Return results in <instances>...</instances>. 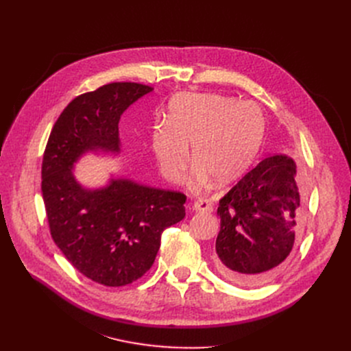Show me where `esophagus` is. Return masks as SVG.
Wrapping results in <instances>:
<instances>
[{
    "instance_id": "1",
    "label": "esophagus",
    "mask_w": 351,
    "mask_h": 351,
    "mask_svg": "<svg viewBox=\"0 0 351 351\" xmlns=\"http://www.w3.org/2000/svg\"><path fill=\"white\" fill-rule=\"evenodd\" d=\"M193 210H196V212H212L213 210V204L208 199L195 200Z\"/></svg>"
}]
</instances>
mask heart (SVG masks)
Returning <instances> with one entry per match:
<instances>
[{
	"label": "heart",
	"instance_id": "1",
	"mask_svg": "<svg viewBox=\"0 0 351 351\" xmlns=\"http://www.w3.org/2000/svg\"><path fill=\"white\" fill-rule=\"evenodd\" d=\"M266 119L252 101L213 94H180L152 129V149L166 179L179 182L189 159H196L189 186L197 192L210 178L225 183L241 175L262 145Z\"/></svg>",
	"mask_w": 351,
	"mask_h": 351
}]
</instances>
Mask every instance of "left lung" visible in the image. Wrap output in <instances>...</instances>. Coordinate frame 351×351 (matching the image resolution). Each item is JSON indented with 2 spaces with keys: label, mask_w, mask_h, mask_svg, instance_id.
<instances>
[{
  "label": "left lung",
  "mask_w": 351,
  "mask_h": 351,
  "mask_svg": "<svg viewBox=\"0 0 351 351\" xmlns=\"http://www.w3.org/2000/svg\"><path fill=\"white\" fill-rule=\"evenodd\" d=\"M296 172L291 158L269 156L219 200L216 267L223 278L263 285L286 263L304 209Z\"/></svg>",
  "instance_id": "obj_1"
}]
</instances>
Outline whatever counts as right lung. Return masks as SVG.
Segmentation results:
<instances>
[{
    "mask_svg": "<svg viewBox=\"0 0 351 351\" xmlns=\"http://www.w3.org/2000/svg\"><path fill=\"white\" fill-rule=\"evenodd\" d=\"M152 89L112 82L72 99L44 152L41 192L53 242L78 271L109 287L151 269L162 232L185 217L186 196L123 178L88 189L75 179L73 163L88 152L119 154L121 115Z\"/></svg>",
    "mask_w": 351,
    "mask_h": 351,
    "instance_id": "1",
    "label": "right lung"
}]
</instances>
